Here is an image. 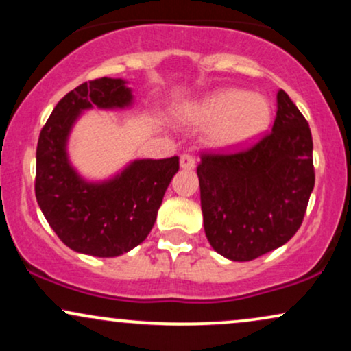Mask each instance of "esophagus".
Wrapping results in <instances>:
<instances>
[{
	"label": "esophagus",
	"instance_id": "obj_1",
	"mask_svg": "<svg viewBox=\"0 0 351 351\" xmlns=\"http://www.w3.org/2000/svg\"><path fill=\"white\" fill-rule=\"evenodd\" d=\"M195 165H196L195 156L189 155V153H183V155L180 156V167L183 168V170H193Z\"/></svg>",
	"mask_w": 351,
	"mask_h": 351
}]
</instances>
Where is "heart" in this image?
Returning <instances> with one entry per match:
<instances>
[{"mask_svg": "<svg viewBox=\"0 0 351 351\" xmlns=\"http://www.w3.org/2000/svg\"><path fill=\"white\" fill-rule=\"evenodd\" d=\"M272 106L263 94L243 88H221L186 112V120L209 128L208 142L219 150H237L256 142L267 130Z\"/></svg>", "mask_w": 351, "mask_h": 351, "instance_id": "heart-1", "label": "heart"}]
</instances>
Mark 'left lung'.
<instances>
[{"instance_id":"8db88e82","label":"left lung","mask_w":351,"mask_h":351,"mask_svg":"<svg viewBox=\"0 0 351 351\" xmlns=\"http://www.w3.org/2000/svg\"><path fill=\"white\" fill-rule=\"evenodd\" d=\"M312 150L307 120L279 90L271 134L247 150L201 156L204 232L217 254L245 263L295 234L315 184Z\"/></svg>"}]
</instances>
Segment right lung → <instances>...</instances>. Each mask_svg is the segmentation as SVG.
Masks as SVG:
<instances>
[{
	"label": "right lung",
	"mask_w": 351,
	"mask_h": 351,
	"mask_svg": "<svg viewBox=\"0 0 351 351\" xmlns=\"http://www.w3.org/2000/svg\"><path fill=\"white\" fill-rule=\"evenodd\" d=\"M127 80L102 77L64 95L43 127L36 150V199L56 234L72 251L117 257L143 243L165 191L180 170L178 156L135 160L104 181H87L72 167L67 142L84 110L127 108Z\"/></svg>",
	"instance_id": "add662e5"
}]
</instances>
